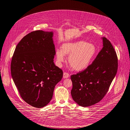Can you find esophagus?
I'll list each match as a JSON object with an SVG mask.
<instances>
[{"instance_id": "1", "label": "esophagus", "mask_w": 130, "mask_h": 130, "mask_svg": "<svg viewBox=\"0 0 130 130\" xmlns=\"http://www.w3.org/2000/svg\"><path fill=\"white\" fill-rule=\"evenodd\" d=\"M69 77V74H68V73L66 72H64L63 73V78H67Z\"/></svg>"}]
</instances>
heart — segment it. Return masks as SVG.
<instances>
[{"instance_id": "1", "label": "heart", "mask_w": 130, "mask_h": 130, "mask_svg": "<svg viewBox=\"0 0 130 130\" xmlns=\"http://www.w3.org/2000/svg\"><path fill=\"white\" fill-rule=\"evenodd\" d=\"M61 50H56V63L59 67L65 61V56H69L68 63L76 71L86 68L96 55L97 49L92 43L84 41L63 44Z\"/></svg>"}]
</instances>
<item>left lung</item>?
I'll use <instances>...</instances> for the list:
<instances>
[{
    "label": "left lung",
    "mask_w": 130,
    "mask_h": 130,
    "mask_svg": "<svg viewBox=\"0 0 130 130\" xmlns=\"http://www.w3.org/2000/svg\"><path fill=\"white\" fill-rule=\"evenodd\" d=\"M102 39L103 47L93 63L71 76L72 98L82 107L94 105L103 99L117 73L116 52L108 39L105 37Z\"/></svg>",
    "instance_id": "1"
}]
</instances>
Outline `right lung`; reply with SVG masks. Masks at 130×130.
Returning a JSON list of instances; mask_svg holds the SVG:
<instances>
[{
  "label": "right lung",
  "mask_w": 130,
  "mask_h": 130,
  "mask_svg": "<svg viewBox=\"0 0 130 130\" xmlns=\"http://www.w3.org/2000/svg\"><path fill=\"white\" fill-rule=\"evenodd\" d=\"M53 32L33 31L16 46L11 71L21 98L36 108L47 105L53 98L63 71L54 62L55 47Z\"/></svg>",
  "instance_id": "obj_1"
}]
</instances>
